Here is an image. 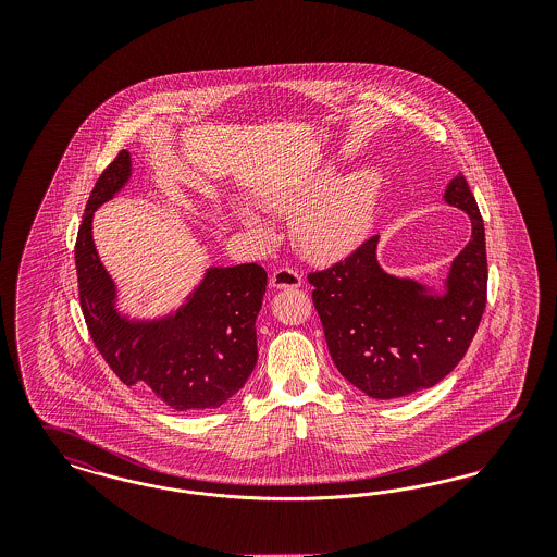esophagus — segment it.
Here are the masks:
<instances>
[{
	"mask_svg": "<svg viewBox=\"0 0 557 557\" xmlns=\"http://www.w3.org/2000/svg\"><path fill=\"white\" fill-rule=\"evenodd\" d=\"M269 282H271V288H275V290H282V288H298V286L302 284V275H300L296 269L282 267V269L273 271V275H271Z\"/></svg>",
	"mask_w": 557,
	"mask_h": 557,
	"instance_id": "1",
	"label": "esophagus"
}]
</instances>
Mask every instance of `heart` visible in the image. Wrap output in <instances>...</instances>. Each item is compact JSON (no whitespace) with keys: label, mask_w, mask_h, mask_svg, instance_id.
Wrapping results in <instances>:
<instances>
[{"label":"heart","mask_w":557,"mask_h":557,"mask_svg":"<svg viewBox=\"0 0 557 557\" xmlns=\"http://www.w3.org/2000/svg\"><path fill=\"white\" fill-rule=\"evenodd\" d=\"M334 180L327 169L292 186L269 187L263 205L277 214H293L292 234L305 257L330 263L346 257L370 234L384 177L375 166H363ZM239 221L259 238L269 236L265 221L250 209H239Z\"/></svg>","instance_id":"1"}]
</instances>
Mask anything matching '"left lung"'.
<instances>
[{
    "mask_svg": "<svg viewBox=\"0 0 557 557\" xmlns=\"http://www.w3.org/2000/svg\"><path fill=\"white\" fill-rule=\"evenodd\" d=\"M445 202L472 221V238L453 259L445 290L386 273L375 255L377 236L345 261L309 273L332 361L368 397H407L438 384L476 334L486 307V244L461 173L450 180Z\"/></svg>",
    "mask_w": 557,
    "mask_h": 557,
    "instance_id": "obj_1",
    "label": "left lung"
}]
</instances>
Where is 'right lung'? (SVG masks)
Listing matches in <instances>:
<instances>
[{
  "label": "right lung",
  "mask_w": 557,
  "mask_h": 557,
  "mask_svg": "<svg viewBox=\"0 0 557 557\" xmlns=\"http://www.w3.org/2000/svg\"><path fill=\"white\" fill-rule=\"evenodd\" d=\"M132 177V154L119 152L96 182L77 234L79 300L94 345L110 370L175 411L214 409L246 384L257 366L255 321L267 271L257 263L211 267L186 302L157 319H132L116 309V286L91 236L94 212Z\"/></svg>",
  "instance_id": "1"
}]
</instances>
